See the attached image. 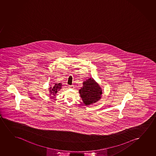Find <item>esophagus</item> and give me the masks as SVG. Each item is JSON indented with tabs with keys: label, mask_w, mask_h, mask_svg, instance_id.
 Listing matches in <instances>:
<instances>
[{
	"label": "esophagus",
	"mask_w": 156,
	"mask_h": 156,
	"mask_svg": "<svg viewBox=\"0 0 156 156\" xmlns=\"http://www.w3.org/2000/svg\"><path fill=\"white\" fill-rule=\"evenodd\" d=\"M69 87L70 88H74V86L70 85L69 86Z\"/></svg>",
	"instance_id": "1"
}]
</instances>
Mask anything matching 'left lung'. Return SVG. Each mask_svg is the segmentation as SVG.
<instances>
[{
    "label": "left lung",
    "mask_w": 156,
    "mask_h": 156,
    "mask_svg": "<svg viewBox=\"0 0 156 156\" xmlns=\"http://www.w3.org/2000/svg\"><path fill=\"white\" fill-rule=\"evenodd\" d=\"M79 93L84 104L88 105L98 101L101 98L102 92L101 88L94 79L89 78L83 82Z\"/></svg>",
    "instance_id": "obj_1"
}]
</instances>
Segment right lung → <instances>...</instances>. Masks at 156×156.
<instances>
[{
    "label": "right lung",
    "instance_id": "obj_1",
    "mask_svg": "<svg viewBox=\"0 0 156 156\" xmlns=\"http://www.w3.org/2000/svg\"><path fill=\"white\" fill-rule=\"evenodd\" d=\"M62 86V83H55L52 87H50L49 88L50 93L55 96V95L57 93L58 91L61 88Z\"/></svg>",
    "mask_w": 156,
    "mask_h": 156
}]
</instances>
